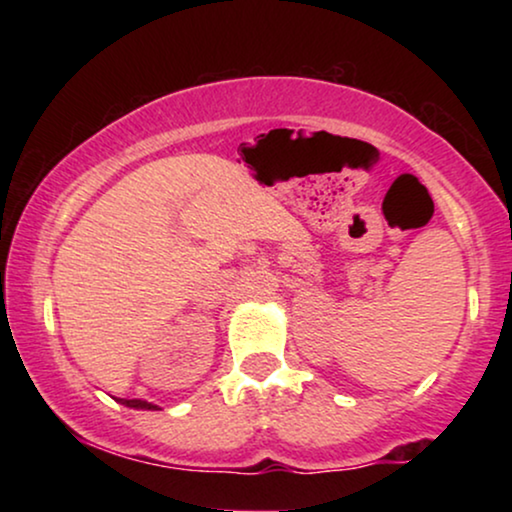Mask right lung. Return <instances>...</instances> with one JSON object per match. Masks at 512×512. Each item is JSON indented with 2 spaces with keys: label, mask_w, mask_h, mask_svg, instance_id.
I'll return each instance as SVG.
<instances>
[{
  "label": "right lung",
  "mask_w": 512,
  "mask_h": 512,
  "mask_svg": "<svg viewBox=\"0 0 512 512\" xmlns=\"http://www.w3.org/2000/svg\"><path fill=\"white\" fill-rule=\"evenodd\" d=\"M123 405H128V408H142V410H153L156 405L146 403V401H139V398H121Z\"/></svg>",
  "instance_id": "right-lung-1"
}]
</instances>
